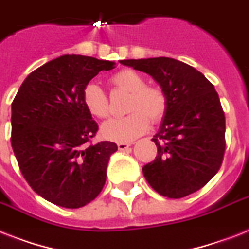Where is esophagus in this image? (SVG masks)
<instances>
[{
	"label": "esophagus",
	"mask_w": 249,
	"mask_h": 249,
	"mask_svg": "<svg viewBox=\"0 0 249 249\" xmlns=\"http://www.w3.org/2000/svg\"><path fill=\"white\" fill-rule=\"evenodd\" d=\"M129 147H130V144H129V143H125V142L118 143V148L120 149V151H125V149H128Z\"/></svg>",
	"instance_id": "1"
}]
</instances>
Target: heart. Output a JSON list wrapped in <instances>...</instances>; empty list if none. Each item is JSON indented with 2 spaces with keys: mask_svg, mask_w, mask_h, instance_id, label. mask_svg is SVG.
<instances>
[{
  "mask_svg": "<svg viewBox=\"0 0 249 249\" xmlns=\"http://www.w3.org/2000/svg\"><path fill=\"white\" fill-rule=\"evenodd\" d=\"M110 84L123 92L130 93L126 111L128 116L112 119L101 128L102 137L115 142H130L148 130L149 123L157 124L166 114V93L159 86L145 84V79L133 69H121L111 75ZM83 101L93 116L105 119L110 115L108 98L94 83L83 90Z\"/></svg>",
  "mask_w": 249,
  "mask_h": 249,
  "instance_id": "1",
  "label": "heart"
}]
</instances>
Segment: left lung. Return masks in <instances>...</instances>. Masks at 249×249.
<instances>
[{"label":"left lung","mask_w":249,"mask_h":249,"mask_svg":"<svg viewBox=\"0 0 249 249\" xmlns=\"http://www.w3.org/2000/svg\"><path fill=\"white\" fill-rule=\"evenodd\" d=\"M120 62L152 76L167 97L166 114L152 138L157 156L143 166L145 180L167 198H183L205 187L225 152V115L215 87L175 58Z\"/></svg>","instance_id":"8db88e82"}]
</instances>
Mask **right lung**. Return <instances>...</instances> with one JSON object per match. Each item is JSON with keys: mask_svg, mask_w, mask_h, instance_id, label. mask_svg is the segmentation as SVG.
Masks as SVG:
<instances>
[{"mask_svg": "<svg viewBox=\"0 0 249 249\" xmlns=\"http://www.w3.org/2000/svg\"><path fill=\"white\" fill-rule=\"evenodd\" d=\"M115 62L64 54L36 69L11 105V145L20 171L37 195L53 205L79 209L100 195L114 142L89 144L98 125L83 90Z\"/></svg>", "mask_w": 249, "mask_h": 249, "instance_id": "right-lung-1", "label": "right lung"}]
</instances>
